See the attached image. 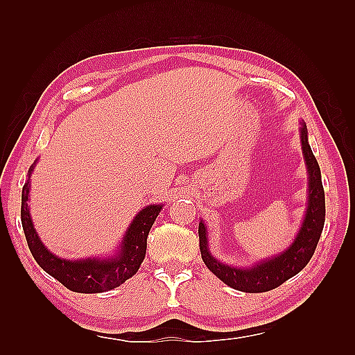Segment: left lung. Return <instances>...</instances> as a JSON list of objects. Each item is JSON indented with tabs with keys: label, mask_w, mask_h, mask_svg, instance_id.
Returning a JSON list of instances; mask_svg holds the SVG:
<instances>
[{
	"label": "left lung",
	"mask_w": 355,
	"mask_h": 355,
	"mask_svg": "<svg viewBox=\"0 0 355 355\" xmlns=\"http://www.w3.org/2000/svg\"><path fill=\"white\" fill-rule=\"evenodd\" d=\"M300 143L308 169V207L294 243L285 252L270 259H263L253 267L239 268L215 259L209 252L207 227L205 223L198 225L200 235V252L206 267L215 276L221 279L224 284L244 293H263L277 288L290 277L297 275L310 259L313 258L315 247L322 235L323 224H325V191L322 186L320 168L315 160L313 150L308 145L306 125L300 128Z\"/></svg>",
	"instance_id": "8db88e82"
}]
</instances>
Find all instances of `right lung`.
Listing matches in <instances>:
<instances>
[{"mask_svg":"<svg viewBox=\"0 0 355 355\" xmlns=\"http://www.w3.org/2000/svg\"><path fill=\"white\" fill-rule=\"evenodd\" d=\"M33 166L28 171V177L33 171ZM28 192L30 178L22 187L21 195L22 229H24L28 248L37 266L44 271H47L56 281L76 293H102L116 288V286L122 285L137 273L140 263L146 254L148 233L153 227L155 218L160 214L163 207L162 205H149L135 215L125 233L122 244H120L119 253L112 258L67 261L49 252V248L42 244V241L37 236L32 218L28 214Z\"/></svg>","mask_w":355,"mask_h":355,"instance_id":"add662e5","label":"right lung"}]
</instances>
